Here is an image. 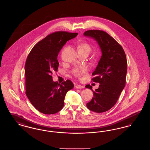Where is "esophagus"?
<instances>
[{
    "mask_svg": "<svg viewBox=\"0 0 150 150\" xmlns=\"http://www.w3.org/2000/svg\"><path fill=\"white\" fill-rule=\"evenodd\" d=\"M75 87L77 89H83V88H84V86H81V85H76L75 86Z\"/></svg>",
    "mask_w": 150,
    "mask_h": 150,
    "instance_id": "34e87169",
    "label": "esophagus"
}]
</instances>
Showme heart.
I'll return each mask as SVG.
<instances>
[{"label": "heart", "mask_w": 150, "mask_h": 150, "mask_svg": "<svg viewBox=\"0 0 150 150\" xmlns=\"http://www.w3.org/2000/svg\"><path fill=\"white\" fill-rule=\"evenodd\" d=\"M91 50V47L88 43H81L79 45V50H86L90 52ZM87 71H88L87 67L85 66H80L74 69L72 71V74L76 77L79 78L83 75H84V74H86Z\"/></svg>", "instance_id": "obj_1"}]
</instances>
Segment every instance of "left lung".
<instances>
[{"label":"left lung","mask_w":150,"mask_h":150,"mask_svg":"<svg viewBox=\"0 0 150 150\" xmlns=\"http://www.w3.org/2000/svg\"><path fill=\"white\" fill-rule=\"evenodd\" d=\"M84 35L93 38L100 46L102 56L92 73V80L100 83L93 91L88 84L86 88L93 93L92 100L86 103L88 109L95 112H106L116 104L124 88L127 72V61L121 45L107 33L99 30L86 31Z\"/></svg>","instance_id":"1"}]
</instances>
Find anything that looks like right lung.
<instances>
[{
    "label": "right lung",
    "instance_id": "1",
    "mask_svg": "<svg viewBox=\"0 0 150 150\" xmlns=\"http://www.w3.org/2000/svg\"><path fill=\"white\" fill-rule=\"evenodd\" d=\"M78 33L57 31L46 36L33 48L25 66L26 94L31 103L44 114H56L62 109L67 92L74 84L67 80L53 81L52 74L57 71V56L67 41Z\"/></svg>",
    "mask_w": 150,
    "mask_h": 150
}]
</instances>
